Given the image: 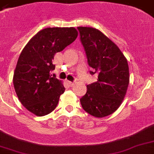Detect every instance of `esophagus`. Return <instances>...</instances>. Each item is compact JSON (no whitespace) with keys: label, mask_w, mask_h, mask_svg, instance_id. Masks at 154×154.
<instances>
[{"label":"esophagus","mask_w":154,"mask_h":154,"mask_svg":"<svg viewBox=\"0 0 154 154\" xmlns=\"http://www.w3.org/2000/svg\"><path fill=\"white\" fill-rule=\"evenodd\" d=\"M67 83L70 87L73 86V85H74V82H67Z\"/></svg>","instance_id":"obj_1"}]
</instances>
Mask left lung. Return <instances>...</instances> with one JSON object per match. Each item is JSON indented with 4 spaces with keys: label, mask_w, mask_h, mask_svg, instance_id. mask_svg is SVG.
Returning <instances> with one entry per match:
<instances>
[{
    "label": "left lung",
    "mask_w": 154,
    "mask_h": 154,
    "mask_svg": "<svg viewBox=\"0 0 154 154\" xmlns=\"http://www.w3.org/2000/svg\"><path fill=\"white\" fill-rule=\"evenodd\" d=\"M88 64L97 81L87 85L80 99L83 109L95 117L112 114L122 105L129 83L128 61L117 45L100 30L77 27Z\"/></svg>",
    "instance_id": "obj_1"
}]
</instances>
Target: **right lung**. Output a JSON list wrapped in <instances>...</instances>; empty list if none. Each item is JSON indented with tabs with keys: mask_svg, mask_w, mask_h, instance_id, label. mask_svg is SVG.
<instances>
[{
	"mask_svg": "<svg viewBox=\"0 0 154 154\" xmlns=\"http://www.w3.org/2000/svg\"><path fill=\"white\" fill-rule=\"evenodd\" d=\"M73 27L46 28L29 40L18 58L13 85L20 103L38 117L55 109L65 92L62 82L50 74L54 55L77 37Z\"/></svg>",
	"mask_w": 154,
	"mask_h": 154,
	"instance_id": "obj_1",
	"label": "right lung"
}]
</instances>
